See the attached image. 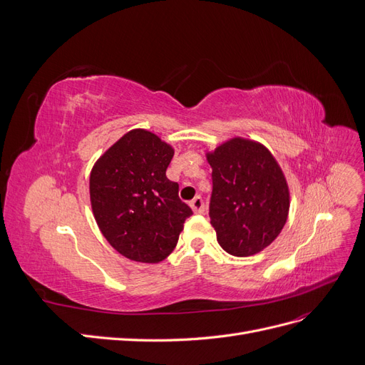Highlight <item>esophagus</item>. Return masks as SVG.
Here are the masks:
<instances>
[{"instance_id": "obj_1", "label": "esophagus", "mask_w": 365, "mask_h": 365, "mask_svg": "<svg viewBox=\"0 0 365 365\" xmlns=\"http://www.w3.org/2000/svg\"><path fill=\"white\" fill-rule=\"evenodd\" d=\"M190 207H192L193 212L197 213V215H202L205 212V204H204L201 196H196L195 200H192L190 201Z\"/></svg>"}]
</instances>
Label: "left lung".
<instances>
[{"instance_id":"1","label":"left lung","mask_w":365,"mask_h":365,"mask_svg":"<svg viewBox=\"0 0 365 365\" xmlns=\"http://www.w3.org/2000/svg\"><path fill=\"white\" fill-rule=\"evenodd\" d=\"M213 190L210 224L219 245L236 257L267 248L289 212V189L280 165L260 143L231 138L207 153Z\"/></svg>"}]
</instances>
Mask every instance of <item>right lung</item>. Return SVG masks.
Segmentation results:
<instances>
[{
	"instance_id": "1",
	"label": "right lung",
	"mask_w": 365,
	"mask_h": 365,
	"mask_svg": "<svg viewBox=\"0 0 365 365\" xmlns=\"http://www.w3.org/2000/svg\"><path fill=\"white\" fill-rule=\"evenodd\" d=\"M173 148L145 129L121 137L97 160L90 176L96 222L121 256L143 263L164 260L178 244L192 208L165 170Z\"/></svg>"
}]
</instances>
